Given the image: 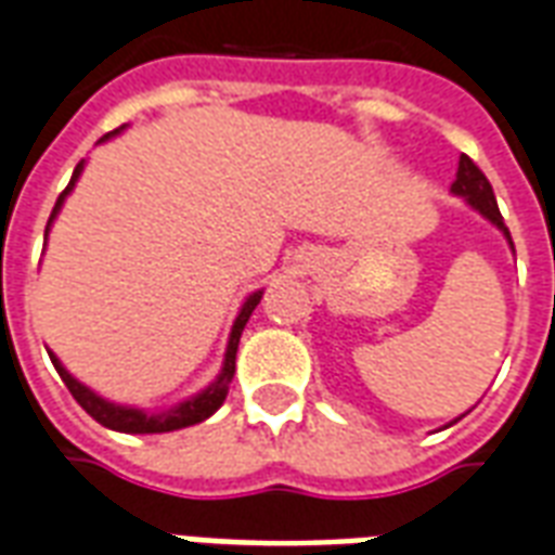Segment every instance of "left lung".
<instances>
[{
	"label": "left lung",
	"instance_id": "8db88e82",
	"mask_svg": "<svg viewBox=\"0 0 555 555\" xmlns=\"http://www.w3.org/2000/svg\"><path fill=\"white\" fill-rule=\"evenodd\" d=\"M451 191H454L457 196H463V199H466V203H469L473 208H478V211L485 215L487 221L496 223L499 230L505 233V238H508V245L514 247V242H511L508 227H505V221H502V211H499V206H496L493 188H490L487 176L478 170V164H475L469 155H460L457 179H454V184H451Z\"/></svg>",
	"mask_w": 555,
	"mask_h": 555
}]
</instances>
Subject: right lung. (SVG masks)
Instances as JSON below:
<instances>
[{"label":"right lung","instance_id":"right-lung-1","mask_svg":"<svg viewBox=\"0 0 555 555\" xmlns=\"http://www.w3.org/2000/svg\"><path fill=\"white\" fill-rule=\"evenodd\" d=\"M113 133H119V128L104 133L101 140H109ZM80 172H82V160L77 164L74 176H70L68 188L59 194L56 206H53V215H50V221H47V230H50V223H53V218H56V211L62 208V203H65V196H68V191L74 188V182L80 179ZM259 298H262V293H254V296L245 301L242 313L235 317L221 376L208 385L203 395H196L194 400H184V403H179L176 410L160 412V415H145V412L140 410H128V406H116V403H109V400H104V397H98L95 391H89L86 385L77 383V379H74L62 364H59L56 356H50V359H53V364H56L59 376H62V383L68 385V391L74 395V400H77L82 410L89 412L98 424H104V427H109V430H121V434H170V430H182V427H191V424L206 422L208 415H211V412L218 410L223 400H227V391H230V383H233V373H235V349H238V337H242V332H245L247 320H250V313H254V308L259 305Z\"/></svg>","mask_w":555,"mask_h":555}]
</instances>
